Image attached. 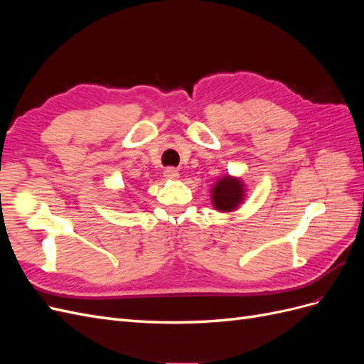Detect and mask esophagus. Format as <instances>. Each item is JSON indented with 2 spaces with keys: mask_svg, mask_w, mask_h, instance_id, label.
Masks as SVG:
<instances>
[{
  "mask_svg": "<svg viewBox=\"0 0 364 364\" xmlns=\"http://www.w3.org/2000/svg\"><path fill=\"white\" fill-rule=\"evenodd\" d=\"M164 176L167 179H178L179 178V170L174 168V167H167L164 170Z\"/></svg>",
  "mask_w": 364,
  "mask_h": 364,
  "instance_id": "esophagus-1",
  "label": "esophagus"
}]
</instances>
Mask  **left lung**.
<instances>
[{"label": "left lung", "instance_id": "obj_1", "mask_svg": "<svg viewBox=\"0 0 364 364\" xmlns=\"http://www.w3.org/2000/svg\"><path fill=\"white\" fill-rule=\"evenodd\" d=\"M245 190L243 183L238 179L225 176L222 181H218L213 188V203L218 211H232L241 200H243Z\"/></svg>", "mask_w": 364, "mask_h": 364}]
</instances>
